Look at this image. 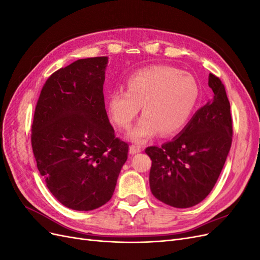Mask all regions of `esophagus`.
I'll return each instance as SVG.
<instances>
[{
  "label": "esophagus",
  "instance_id": "34e87169",
  "mask_svg": "<svg viewBox=\"0 0 260 260\" xmlns=\"http://www.w3.org/2000/svg\"><path fill=\"white\" fill-rule=\"evenodd\" d=\"M129 151H130V154H138L140 152H142V147L138 145H131Z\"/></svg>",
  "mask_w": 260,
  "mask_h": 260
}]
</instances>
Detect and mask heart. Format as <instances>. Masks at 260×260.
Wrapping results in <instances>:
<instances>
[{"label":"heart","instance_id":"b5f03b06","mask_svg":"<svg viewBox=\"0 0 260 260\" xmlns=\"http://www.w3.org/2000/svg\"><path fill=\"white\" fill-rule=\"evenodd\" d=\"M200 88L195 78L170 66H151L133 73L127 91L118 89L108 100V113L118 127L127 129L142 106L143 116L128 138L146 142L157 133L171 136L187 123L198 104Z\"/></svg>","mask_w":260,"mask_h":260}]
</instances>
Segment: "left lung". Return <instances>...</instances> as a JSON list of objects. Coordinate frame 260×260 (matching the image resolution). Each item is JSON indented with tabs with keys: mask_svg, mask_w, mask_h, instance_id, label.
Listing matches in <instances>:
<instances>
[{
	"mask_svg": "<svg viewBox=\"0 0 260 260\" xmlns=\"http://www.w3.org/2000/svg\"><path fill=\"white\" fill-rule=\"evenodd\" d=\"M214 98L194 114L184 129L161 146H149V186L157 200L176 208L198 205L220 176L232 143V117L224 85L209 74Z\"/></svg>",
	"mask_w": 260,
	"mask_h": 260,
	"instance_id": "left-lung-1",
	"label": "left lung"
}]
</instances>
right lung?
Listing matches in <instances>:
<instances>
[{"instance_id":"obj_1","label":"right lung","mask_w":260,"mask_h":260,"mask_svg":"<svg viewBox=\"0 0 260 260\" xmlns=\"http://www.w3.org/2000/svg\"><path fill=\"white\" fill-rule=\"evenodd\" d=\"M108 57L74 61L52 74L39 96L31 127L37 167L46 186L74 210L103 206L128 158L105 109Z\"/></svg>"}]
</instances>
